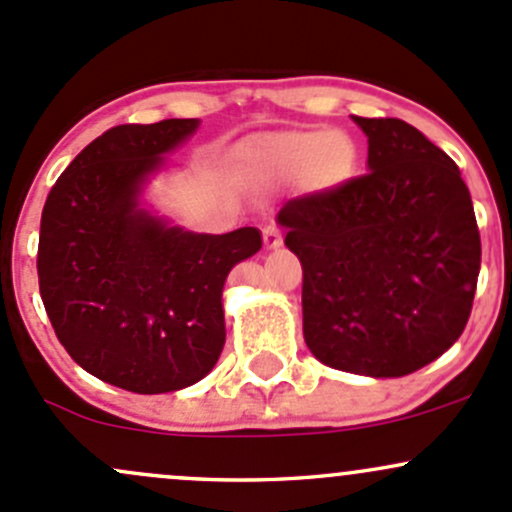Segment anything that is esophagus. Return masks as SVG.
<instances>
[{"mask_svg":"<svg viewBox=\"0 0 512 512\" xmlns=\"http://www.w3.org/2000/svg\"><path fill=\"white\" fill-rule=\"evenodd\" d=\"M283 244V234H280V229L276 224H268V227H263V246L266 249H278V246Z\"/></svg>","mask_w":512,"mask_h":512,"instance_id":"obj_1","label":"esophagus"}]
</instances>
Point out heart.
<instances>
[{"label":"heart","mask_w":512,"mask_h":512,"mask_svg":"<svg viewBox=\"0 0 512 512\" xmlns=\"http://www.w3.org/2000/svg\"><path fill=\"white\" fill-rule=\"evenodd\" d=\"M246 158L273 180H305L315 192H334L359 170V148L351 136L332 129L280 131L251 139Z\"/></svg>","instance_id":"heart-1"}]
</instances>
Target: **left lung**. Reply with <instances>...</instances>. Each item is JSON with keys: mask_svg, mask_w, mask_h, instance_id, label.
<instances>
[{"mask_svg": "<svg viewBox=\"0 0 512 512\" xmlns=\"http://www.w3.org/2000/svg\"><path fill=\"white\" fill-rule=\"evenodd\" d=\"M368 173L278 212L302 263V334L324 366L400 378L464 332L481 236L459 168L400 119L354 117Z\"/></svg>", "mask_w": 512, "mask_h": 512, "instance_id": "obj_1", "label": "left lung"}]
</instances>
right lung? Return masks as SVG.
<instances>
[{"label":"right lung","instance_id":"add662e5","mask_svg":"<svg viewBox=\"0 0 512 512\" xmlns=\"http://www.w3.org/2000/svg\"><path fill=\"white\" fill-rule=\"evenodd\" d=\"M200 119L122 124L73 158L48 192L38 288L73 361L141 395L202 381L224 349L229 271L261 249V232L197 234L146 200Z\"/></svg>","mask_w":512,"mask_h":512}]
</instances>
